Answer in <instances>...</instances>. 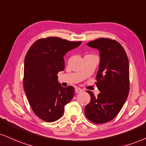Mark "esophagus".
I'll use <instances>...</instances> for the list:
<instances>
[{
  "label": "esophagus",
  "mask_w": 146,
  "mask_h": 146,
  "mask_svg": "<svg viewBox=\"0 0 146 146\" xmlns=\"http://www.w3.org/2000/svg\"><path fill=\"white\" fill-rule=\"evenodd\" d=\"M83 90H82V88H80L79 87H76L75 88V92H76V93H80V92H83Z\"/></svg>",
  "instance_id": "obj_1"
}]
</instances>
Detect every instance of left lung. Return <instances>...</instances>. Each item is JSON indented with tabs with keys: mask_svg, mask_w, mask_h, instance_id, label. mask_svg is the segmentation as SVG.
<instances>
[{
	"mask_svg": "<svg viewBox=\"0 0 146 146\" xmlns=\"http://www.w3.org/2000/svg\"><path fill=\"white\" fill-rule=\"evenodd\" d=\"M86 45L99 51L96 85L100 93L95 96L92 92L87 91L90 102L84 111L92 122L106 123L118 114L129 95V59L123 47L115 40L100 38Z\"/></svg>",
	"mask_w": 146,
	"mask_h": 146,
	"instance_id": "1",
	"label": "left lung"
}]
</instances>
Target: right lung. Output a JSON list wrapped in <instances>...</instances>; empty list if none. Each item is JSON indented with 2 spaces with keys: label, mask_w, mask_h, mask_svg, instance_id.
I'll return each instance as SVG.
<instances>
[{
  "label": "right lung",
  "mask_w": 146,
  "mask_h": 146,
  "mask_svg": "<svg viewBox=\"0 0 146 146\" xmlns=\"http://www.w3.org/2000/svg\"><path fill=\"white\" fill-rule=\"evenodd\" d=\"M82 41L55 36L40 38L31 45L24 60V88L33 111L45 122L60 118L75 88L61 86L57 74L64 68V56Z\"/></svg>",
  "instance_id": "1"
}]
</instances>
